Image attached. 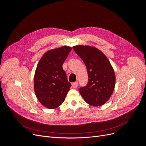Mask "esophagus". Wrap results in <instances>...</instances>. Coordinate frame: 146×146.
Segmentation results:
<instances>
[{
	"instance_id": "34e87169",
	"label": "esophagus",
	"mask_w": 146,
	"mask_h": 146,
	"mask_svg": "<svg viewBox=\"0 0 146 146\" xmlns=\"http://www.w3.org/2000/svg\"><path fill=\"white\" fill-rule=\"evenodd\" d=\"M72 87H73L74 88H76L77 87V86H78V82H76L73 83L72 84Z\"/></svg>"
}]
</instances>
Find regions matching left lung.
<instances>
[{"mask_svg": "<svg viewBox=\"0 0 146 146\" xmlns=\"http://www.w3.org/2000/svg\"><path fill=\"white\" fill-rule=\"evenodd\" d=\"M73 49L86 66L88 82L79 92L86 103L95 107L103 105L112 95L116 83L114 69L107 57L95 47L78 45Z\"/></svg>", "mask_w": 146, "mask_h": 146, "instance_id": "8db88e82", "label": "left lung"}]
</instances>
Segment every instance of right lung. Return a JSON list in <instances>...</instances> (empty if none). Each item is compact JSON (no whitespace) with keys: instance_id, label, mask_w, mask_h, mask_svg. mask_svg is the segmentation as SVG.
<instances>
[{"instance_id":"add662e5","label":"right lung","mask_w":146,"mask_h":146,"mask_svg":"<svg viewBox=\"0 0 146 146\" xmlns=\"http://www.w3.org/2000/svg\"><path fill=\"white\" fill-rule=\"evenodd\" d=\"M62 46L46 52L39 60L34 76V90L42 105L55 109L63 104L71 86L62 65L71 51Z\"/></svg>"}]
</instances>
